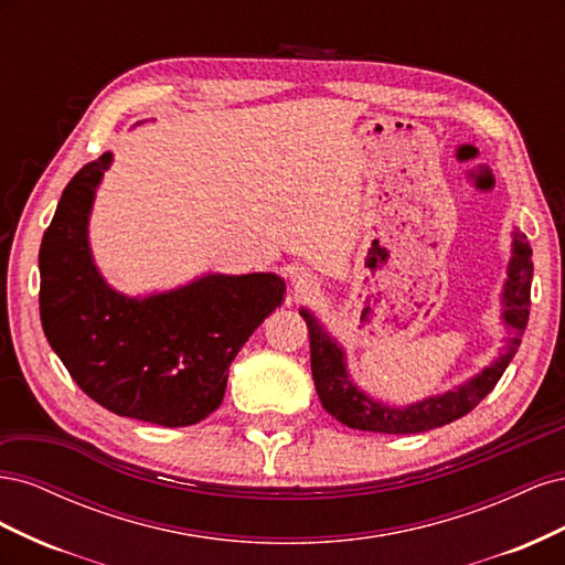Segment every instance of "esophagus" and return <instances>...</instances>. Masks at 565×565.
Segmentation results:
<instances>
[{
    "label": "esophagus",
    "instance_id": "esophagus-1",
    "mask_svg": "<svg viewBox=\"0 0 565 565\" xmlns=\"http://www.w3.org/2000/svg\"><path fill=\"white\" fill-rule=\"evenodd\" d=\"M289 280H292L295 292H309L311 287H316V276L306 268H292V273H289Z\"/></svg>",
    "mask_w": 565,
    "mask_h": 565
}]
</instances>
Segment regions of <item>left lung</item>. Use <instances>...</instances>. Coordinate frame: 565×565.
I'll list each match as a JSON object with an SVG mask.
<instances>
[{
  "label": "left lung",
  "mask_w": 565,
  "mask_h": 565,
  "mask_svg": "<svg viewBox=\"0 0 565 565\" xmlns=\"http://www.w3.org/2000/svg\"><path fill=\"white\" fill-rule=\"evenodd\" d=\"M511 245H514V249H511V262L502 292V318L511 330L504 351L500 353L498 361L486 367L481 374H476L467 384L407 407H391L365 396L349 377L344 349L322 330V324L311 311L301 309L299 313L306 320V328H309L311 337V372L322 407L341 424L351 426V429L377 434L429 431L471 413L494 388V384L500 382L511 358L516 355L521 347V337L527 324L530 282H533V262H530V254L533 252H530L527 237L519 231L514 233V243Z\"/></svg>",
  "instance_id": "1"
}]
</instances>
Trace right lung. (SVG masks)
<instances>
[{"label": "right lung", "instance_id": "right-lung-1", "mask_svg": "<svg viewBox=\"0 0 565 565\" xmlns=\"http://www.w3.org/2000/svg\"><path fill=\"white\" fill-rule=\"evenodd\" d=\"M113 156L84 164L65 185L40 247V318L51 349L92 401L119 417L191 426L224 401L228 367L285 280L276 273L210 276L146 299L100 278L89 214Z\"/></svg>", "mask_w": 565, "mask_h": 565}]
</instances>
